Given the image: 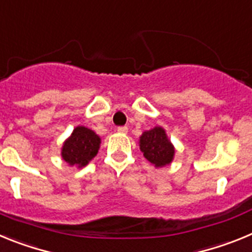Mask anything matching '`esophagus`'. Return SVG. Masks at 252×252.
Returning a JSON list of instances; mask_svg holds the SVG:
<instances>
[{
    "label": "esophagus",
    "instance_id": "esophagus-1",
    "mask_svg": "<svg viewBox=\"0 0 252 252\" xmlns=\"http://www.w3.org/2000/svg\"><path fill=\"white\" fill-rule=\"evenodd\" d=\"M117 131L121 133H126L128 131V127L127 126H120V127H117Z\"/></svg>",
    "mask_w": 252,
    "mask_h": 252
}]
</instances>
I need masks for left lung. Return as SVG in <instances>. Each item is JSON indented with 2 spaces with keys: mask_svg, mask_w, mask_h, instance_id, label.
<instances>
[{
  "mask_svg": "<svg viewBox=\"0 0 252 252\" xmlns=\"http://www.w3.org/2000/svg\"><path fill=\"white\" fill-rule=\"evenodd\" d=\"M140 149L144 157L155 166L168 165L174 157V148L161 127H154L142 133L140 137Z\"/></svg>",
  "mask_w": 252,
  "mask_h": 252,
  "instance_id": "8db88e82",
  "label": "left lung"
}]
</instances>
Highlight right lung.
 Wrapping results in <instances>:
<instances>
[{
    "label": "right lung",
    "mask_w": 252,
    "mask_h": 252,
    "mask_svg": "<svg viewBox=\"0 0 252 252\" xmlns=\"http://www.w3.org/2000/svg\"><path fill=\"white\" fill-rule=\"evenodd\" d=\"M101 139L90 128L78 126L63 145L62 157L70 165L86 166L97 155Z\"/></svg>",
    "instance_id": "1"
}]
</instances>
